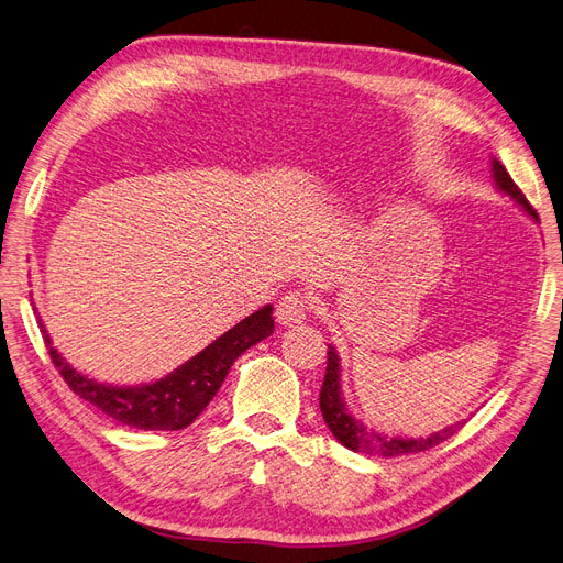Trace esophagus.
Instances as JSON below:
<instances>
[{"mask_svg": "<svg viewBox=\"0 0 563 563\" xmlns=\"http://www.w3.org/2000/svg\"><path fill=\"white\" fill-rule=\"evenodd\" d=\"M311 311V303H308V297L299 289L295 292H287L278 303H276V320L285 328H295V324H301Z\"/></svg>", "mask_w": 563, "mask_h": 563, "instance_id": "34e87169", "label": "esophagus"}]
</instances>
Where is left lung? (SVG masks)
Masks as SVG:
<instances>
[{"instance_id":"obj_1","label":"left lung","mask_w":563,"mask_h":563,"mask_svg":"<svg viewBox=\"0 0 563 563\" xmlns=\"http://www.w3.org/2000/svg\"><path fill=\"white\" fill-rule=\"evenodd\" d=\"M494 179H496V187L500 191L515 198V201L538 222V212L533 210V206L529 201H526L521 189L512 183L510 173H507L503 168V163L496 158H494ZM320 411H322L324 423H328V428L332 430V434L343 446H349L351 451H360V453H380V456H402V453L428 451L432 446L442 444L444 440H449L451 434L461 428V423L449 426L442 432H432L430 438H419V440L386 438V434L369 430L365 423L353 419L346 405H343L341 365H339V355H336L334 346H330V351H328V369H324V380L320 388Z\"/></svg>"}]
</instances>
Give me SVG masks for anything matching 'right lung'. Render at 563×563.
I'll list each match as a JSON object with an SVG mask.
<instances>
[{
	"label": "right lung",
	"instance_id": "obj_1",
	"mask_svg": "<svg viewBox=\"0 0 563 563\" xmlns=\"http://www.w3.org/2000/svg\"><path fill=\"white\" fill-rule=\"evenodd\" d=\"M271 313H274V306L268 303L212 341L208 349L187 360L183 367H177L166 378L133 388L104 386L81 376L51 346V339L42 322L40 328L44 332L53 365L65 378L69 390L77 393L81 400L98 407L110 419L129 428L183 430L191 426L198 419V413L210 405L235 357L274 332V318H271Z\"/></svg>",
	"mask_w": 563,
	"mask_h": 563
}]
</instances>
